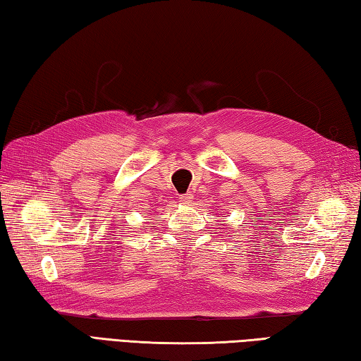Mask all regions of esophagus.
Instances as JSON below:
<instances>
[{"mask_svg": "<svg viewBox=\"0 0 361 361\" xmlns=\"http://www.w3.org/2000/svg\"><path fill=\"white\" fill-rule=\"evenodd\" d=\"M192 200H193V195L192 193H185V195H182L180 198H179V201L182 204H190V202H192Z\"/></svg>", "mask_w": 361, "mask_h": 361, "instance_id": "1", "label": "esophagus"}]
</instances>
